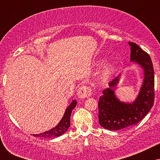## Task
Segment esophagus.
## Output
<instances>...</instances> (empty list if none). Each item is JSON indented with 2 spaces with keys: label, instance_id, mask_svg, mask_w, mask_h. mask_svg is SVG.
Masks as SVG:
<instances>
[{
  "label": "esophagus",
  "instance_id": "1",
  "mask_svg": "<svg viewBox=\"0 0 160 160\" xmlns=\"http://www.w3.org/2000/svg\"><path fill=\"white\" fill-rule=\"evenodd\" d=\"M92 89L90 86L82 85L80 86L78 90V97L79 98H85L91 96Z\"/></svg>",
  "mask_w": 160,
  "mask_h": 160
}]
</instances>
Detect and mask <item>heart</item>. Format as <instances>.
Wrapping results in <instances>:
<instances>
[{
  "label": "heart",
  "mask_w": 160,
  "mask_h": 160,
  "mask_svg": "<svg viewBox=\"0 0 160 160\" xmlns=\"http://www.w3.org/2000/svg\"><path fill=\"white\" fill-rule=\"evenodd\" d=\"M113 70H114V65L113 63H108L107 65H104L103 71H102V74L104 78H107L110 75H111L113 73Z\"/></svg>",
  "instance_id": "heart-1"
}]
</instances>
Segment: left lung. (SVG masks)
Here are the masks:
<instances>
[{"label":"left lung","instance_id":"8db88e82","mask_svg":"<svg viewBox=\"0 0 160 160\" xmlns=\"http://www.w3.org/2000/svg\"><path fill=\"white\" fill-rule=\"evenodd\" d=\"M131 47L132 62L142 67L144 78L140 92L132 103H125L117 98L113 91L119 77L109 82V88L103 90L98 102V120L102 127L119 130L138 123L149 113L154 102V71L149 55L136 43H128Z\"/></svg>","mask_w":160,"mask_h":160}]
</instances>
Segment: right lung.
<instances>
[{
    "label": "right lung",
    "mask_w": 160,
    "mask_h": 160,
    "mask_svg": "<svg viewBox=\"0 0 160 160\" xmlns=\"http://www.w3.org/2000/svg\"><path fill=\"white\" fill-rule=\"evenodd\" d=\"M77 101L74 100L71 102V104L66 108V111L65 112L63 117L62 118L61 121L59 122L56 127L52 128V129L49 131L45 132L43 133L38 134V135H33L36 137H41V138H55L58 137L60 135H63L64 133L66 132L68 128L70 127V117H71V112L72 110L76 107Z\"/></svg>",
    "instance_id": "obj_1"
}]
</instances>
